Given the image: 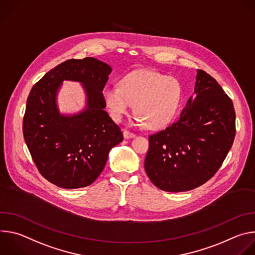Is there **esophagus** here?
<instances>
[{"label": "esophagus", "mask_w": 255, "mask_h": 255, "mask_svg": "<svg viewBox=\"0 0 255 255\" xmlns=\"http://www.w3.org/2000/svg\"><path fill=\"white\" fill-rule=\"evenodd\" d=\"M123 135H124V138H126V139L135 137V134L132 133V132H130V131H128V130H124V131H123Z\"/></svg>", "instance_id": "34e87169"}]
</instances>
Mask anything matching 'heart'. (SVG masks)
Returning a JSON list of instances; mask_svg holds the SVG:
<instances>
[{"mask_svg": "<svg viewBox=\"0 0 255 255\" xmlns=\"http://www.w3.org/2000/svg\"><path fill=\"white\" fill-rule=\"evenodd\" d=\"M112 119L120 122L135 104L137 121L149 129H161L174 118L183 88L179 81L160 72L138 69L126 75L120 85H107L102 92Z\"/></svg>", "mask_w": 255, "mask_h": 255, "instance_id": "heart-1", "label": "heart"}]
</instances>
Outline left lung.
Segmentation results:
<instances>
[{"mask_svg": "<svg viewBox=\"0 0 255 255\" xmlns=\"http://www.w3.org/2000/svg\"><path fill=\"white\" fill-rule=\"evenodd\" d=\"M195 94L175 122L148 137L145 171L165 192L204 185L221 167L234 141V107L221 86L198 69Z\"/></svg>", "mask_w": 255, "mask_h": 255, "instance_id": "obj_1", "label": "left lung"}]
</instances>
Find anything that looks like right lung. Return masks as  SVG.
Returning a JSON list of instances; mask_svg holds the SVG:
<instances>
[{
	"label": "right lung",
	"mask_w": 255,
	"mask_h": 255,
	"mask_svg": "<svg viewBox=\"0 0 255 255\" xmlns=\"http://www.w3.org/2000/svg\"><path fill=\"white\" fill-rule=\"evenodd\" d=\"M112 68L94 57L68 59L37 83L27 99L23 136L41 175L62 189L92 185L103 171L109 151L123 140L119 126L104 110L102 92ZM62 80L82 82L87 109L60 116L56 94Z\"/></svg>",
	"instance_id": "right-lung-1"
}]
</instances>
